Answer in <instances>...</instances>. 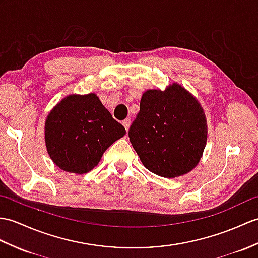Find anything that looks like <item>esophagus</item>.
Returning a JSON list of instances; mask_svg holds the SVG:
<instances>
[{"instance_id":"34e87169","label":"esophagus","mask_w":258,"mask_h":258,"mask_svg":"<svg viewBox=\"0 0 258 258\" xmlns=\"http://www.w3.org/2000/svg\"><path fill=\"white\" fill-rule=\"evenodd\" d=\"M123 125H124L125 130H126V132H127L128 128H130V125H131V119H130V118L124 119V121H123Z\"/></svg>"}]
</instances>
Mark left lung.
Listing matches in <instances>:
<instances>
[{
  "mask_svg": "<svg viewBox=\"0 0 258 258\" xmlns=\"http://www.w3.org/2000/svg\"><path fill=\"white\" fill-rule=\"evenodd\" d=\"M205 111L178 83L143 93L140 112L128 130L132 146L146 168L176 178L192 170L207 144Z\"/></svg>",
  "mask_w": 258,
  "mask_h": 258,
  "instance_id": "8db88e82",
  "label": "left lung"
}]
</instances>
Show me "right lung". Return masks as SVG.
Instances as JSON below:
<instances>
[{"label":"right lung","mask_w":258,"mask_h":258,"mask_svg":"<svg viewBox=\"0 0 258 258\" xmlns=\"http://www.w3.org/2000/svg\"><path fill=\"white\" fill-rule=\"evenodd\" d=\"M125 133L95 93L63 98L45 122L46 148L51 160L60 169L80 175L92 170Z\"/></svg>","instance_id":"1"}]
</instances>
